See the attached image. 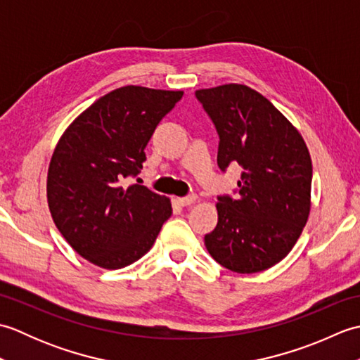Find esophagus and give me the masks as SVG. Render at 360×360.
<instances>
[{"instance_id": "34e87169", "label": "esophagus", "mask_w": 360, "mask_h": 360, "mask_svg": "<svg viewBox=\"0 0 360 360\" xmlns=\"http://www.w3.org/2000/svg\"><path fill=\"white\" fill-rule=\"evenodd\" d=\"M195 201H196V195H188V196H184V198H176V202L182 205V207L192 205Z\"/></svg>"}]
</instances>
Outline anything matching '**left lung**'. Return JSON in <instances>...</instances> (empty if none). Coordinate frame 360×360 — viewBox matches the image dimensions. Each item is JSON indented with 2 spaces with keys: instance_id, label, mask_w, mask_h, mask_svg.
<instances>
[{
  "instance_id": "obj_1",
  "label": "left lung",
  "mask_w": 360,
  "mask_h": 360,
  "mask_svg": "<svg viewBox=\"0 0 360 360\" xmlns=\"http://www.w3.org/2000/svg\"><path fill=\"white\" fill-rule=\"evenodd\" d=\"M219 136L218 167L238 164V196H219L204 236L217 263L238 274L269 269L302 235L311 210L312 164L302 134L264 96L240 83L198 89Z\"/></svg>"
}]
</instances>
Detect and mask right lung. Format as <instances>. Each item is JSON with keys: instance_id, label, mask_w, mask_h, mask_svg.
Segmentation results:
<instances>
[{"instance_id": "add662e5", "label": "right lung", "mask_w": 360, "mask_h": 360, "mask_svg": "<svg viewBox=\"0 0 360 360\" xmlns=\"http://www.w3.org/2000/svg\"><path fill=\"white\" fill-rule=\"evenodd\" d=\"M184 91L128 85L75 117L48 170V204L68 244L89 263L120 269L151 249L172 215L170 198L122 179L142 168L158 124Z\"/></svg>"}]
</instances>
